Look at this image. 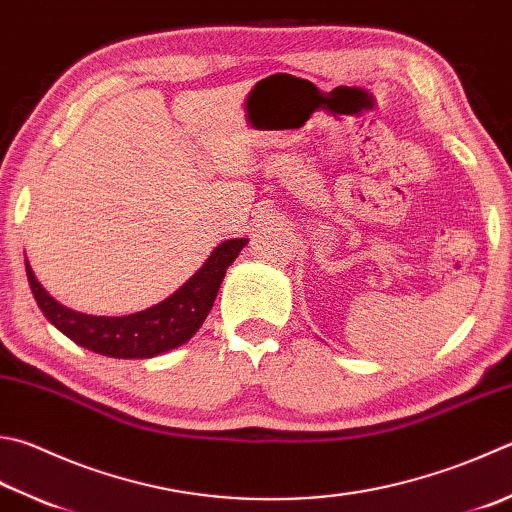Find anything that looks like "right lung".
I'll list each match as a JSON object with an SVG mask.
<instances>
[{
	"label": "right lung",
	"mask_w": 512,
	"mask_h": 512,
	"mask_svg": "<svg viewBox=\"0 0 512 512\" xmlns=\"http://www.w3.org/2000/svg\"><path fill=\"white\" fill-rule=\"evenodd\" d=\"M245 243V238L225 240L176 294L149 310L129 316H91L73 312L57 303L37 283L28 260L26 276L44 316L77 345L102 356H113V359H151V356L187 343L198 332L216 301L227 267L234 263Z\"/></svg>",
	"instance_id": "add662e5"
}]
</instances>
